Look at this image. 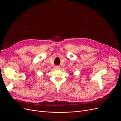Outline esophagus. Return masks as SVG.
Returning a JSON list of instances; mask_svg holds the SVG:
<instances>
[{
  "label": "esophagus",
  "instance_id": "esophagus-1",
  "mask_svg": "<svg viewBox=\"0 0 121 121\" xmlns=\"http://www.w3.org/2000/svg\"><path fill=\"white\" fill-rule=\"evenodd\" d=\"M56 69H57V70H59V69H60V66H58V65H56Z\"/></svg>",
  "mask_w": 121,
  "mask_h": 121
}]
</instances>
